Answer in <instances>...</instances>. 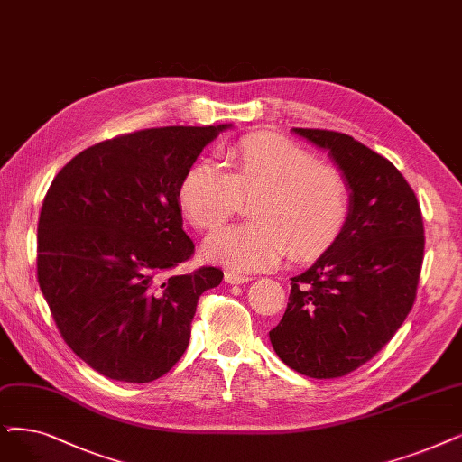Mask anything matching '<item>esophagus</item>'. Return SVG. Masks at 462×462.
Wrapping results in <instances>:
<instances>
[{
  "label": "esophagus",
  "mask_w": 462,
  "mask_h": 462,
  "mask_svg": "<svg viewBox=\"0 0 462 462\" xmlns=\"http://www.w3.org/2000/svg\"><path fill=\"white\" fill-rule=\"evenodd\" d=\"M226 281L229 284H245L248 281H252L248 274H241V273H235V271H226Z\"/></svg>",
  "instance_id": "34e87169"
}]
</instances>
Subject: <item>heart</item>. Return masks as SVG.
Listing matches in <instances>:
<instances>
[{"label":"heart","mask_w":462,"mask_h":462,"mask_svg":"<svg viewBox=\"0 0 462 462\" xmlns=\"http://www.w3.org/2000/svg\"><path fill=\"white\" fill-rule=\"evenodd\" d=\"M217 162H195L181 176L178 205L199 231L217 229L252 199L248 224L212 235L208 260L235 271L273 267L288 254L324 252L341 235L353 202L346 174L319 162L305 147L282 136H243L221 152Z\"/></svg>","instance_id":"b5f03b06"}]
</instances>
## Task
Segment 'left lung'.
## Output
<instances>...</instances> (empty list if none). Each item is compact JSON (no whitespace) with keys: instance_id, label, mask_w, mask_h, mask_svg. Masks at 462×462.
<instances>
[{"instance_id":"left-lung-1","label":"left lung","mask_w":462,"mask_h":462,"mask_svg":"<svg viewBox=\"0 0 462 462\" xmlns=\"http://www.w3.org/2000/svg\"><path fill=\"white\" fill-rule=\"evenodd\" d=\"M293 131L329 150L353 202L336 243L291 279L286 312L269 337L291 370L334 379L372 360L410 315L424 255L422 214L389 159L343 133Z\"/></svg>"}]
</instances>
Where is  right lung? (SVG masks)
Segmentation results:
<instances>
[{
  "mask_svg": "<svg viewBox=\"0 0 462 462\" xmlns=\"http://www.w3.org/2000/svg\"><path fill=\"white\" fill-rule=\"evenodd\" d=\"M217 126H159L87 147L54 176L38 224V282L62 339L98 374L150 383L186 353L202 291L224 271L176 269L181 176Z\"/></svg>",
  "mask_w": 462,
  "mask_h": 462,
  "instance_id": "right-lung-1",
  "label": "right lung"
}]
</instances>
